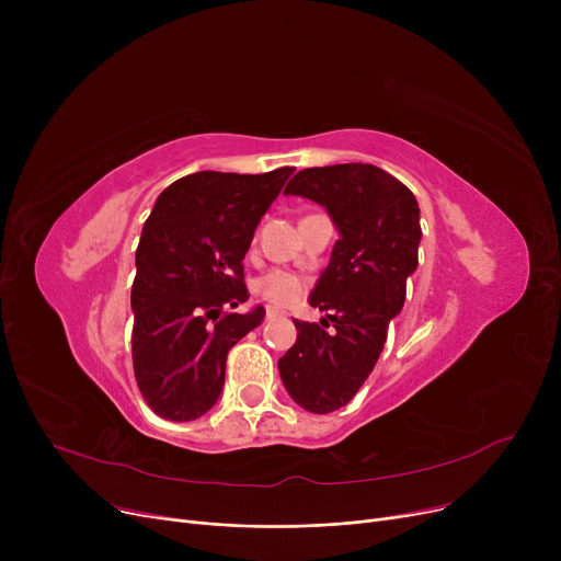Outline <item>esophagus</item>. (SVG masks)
<instances>
[{
    "label": "esophagus",
    "mask_w": 561,
    "mask_h": 561,
    "mask_svg": "<svg viewBox=\"0 0 561 561\" xmlns=\"http://www.w3.org/2000/svg\"><path fill=\"white\" fill-rule=\"evenodd\" d=\"M277 316H282V311H279V309H273V307L265 309V320H275Z\"/></svg>",
    "instance_id": "obj_1"
}]
</instances>
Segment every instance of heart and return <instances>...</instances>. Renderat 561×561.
<instances>
[{
    "label": "heart",
    "mask_w": 561,
    "mask_h": 561,
    "mask_svg": "<svg viewBox=\"0 0 561 561\" xmlns=\"http://www.w3.org/2000/svg\"><path fill=\"white\" fill-rule=\"evenodd\" d=\"M256 296L277 307H293L305 296V282L288 271H271L256 282Z\"/></svg>",
    "instance_id": "heart-1"
}]
</instances>
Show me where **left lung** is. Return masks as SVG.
Returning <instances> with one entry per match:
<instances>
[{
    "mask_svg": "<svg viewBox=\"0 0 561 561\" xmlns=\"http://www.w3.org/2000/svg\"><path fill=\"white\" fill-rule=\"evenodd\" d=\"M284 195L325 206L339 241L309 305L320 322L296 320L298 341L279 359L288 396L311 414H330L357 396L400 313L407 277L419 265V202L393 174L370 163L300 170Z\"/></svg>",
    "mask_w": 561,
    "mask_h": 561,
    "instance_id": "obj_1",
    "label": "left lung"
}]
</instances>
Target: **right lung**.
<instances>
[{
	"instance_id": "1",
	"label": "right lung",
	"mask_w": 561,
	"mask_h": 561,
	"mask_svg": "<svg viewBox=\"0 0 561 561\" xmlns=\"http://www.w3.org/2000/svg\"><path fill=\"white\" fill-rule=\"evenodd\" d=\"M293 170H204L157 197L136 250L131 359L136 385L161 419L204 416L222 391L227 352L261 325L263 307L225 309L250 298L243 259Z\"/></svg>"
}]
</instances>
